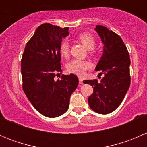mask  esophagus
<instances>
[{
  "mask_svg": "<svg viewBox=\"0 0 147 147\" xmlns=\"http://www.w3.org/2000/svg\"><path fill=\"white\" fill-rule=\"evenodd\" d=\"M79 83L80 84H83V80L81 78H79Z\"/></svg>",
  "mask_w": 147,
  "mask_h": 147,
  "instance_id": "obj_1",
  "label": "esophagus"
}]
</instances>
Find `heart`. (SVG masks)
Wrapping results in <instances>:
<instances>
[{"mask_svg": "<svg viewBox=\"0 0 147 147\" xmlns=\"http://www.w3.org/2000/svg\"><path fill=\"white\" fill-rule=\"evenodd\" d=\"M78 40L87 49L90 50V54L94 55L95 53L94 46L96 45V39L92 34L90 32H81L77 36ZM69 45L66 40H63L60 45V53L63 57H67L69 55ZM92 65L91 63L87 60H73L69 63L67 66V69L69 73L75 74L78 76H82L84 72L91 69Z\"/></svg>", "mask_w": 147, "mask_h": 147, "instance_id": "b5f03b06", "label": "heart"}]
</instances>
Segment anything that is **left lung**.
I'll return each instance as SVG.
<instances>
[{
  "mask_svg": "<svg viewBox=\"0 0 147 147\" xmlns=\"http://www.w3.org/2000/svg\"><path fill=\"white\" fill-rule=\"evenodd\" d=\"M95 30L104 43L103 55L95 70L105 76L100 82L95 79L84 83L93 86V93L88 97L90 108L107 115L119 106L129 87L130 57L119 35L102 26H97Z\"/></svg>",
  "mask_w": 147,
  "mask_h": 147,
  "instance_id": "8db88e82",
  "label": "left lung"
}]
</instances>
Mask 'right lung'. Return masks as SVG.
I'll return each mask as SVG.
<instances>
[{"instance_id":"obj_1","label":"right lung","mask_w":147,"mask_h":147,"mask_svg":"<svg viewBox=\"0 0 147 147\" xmlns=\"http://www.w3.org/2000/svg\"><path fill=\"white\" fill-rule=\"evenodd\" d=\"M69 35V28L50 23L40 25L26 44L21 59L23 90L37 111L47 117L67 112L70 96L78 85L73 74L62 75L60 45Z\"/></svg>"}]
</instances>
